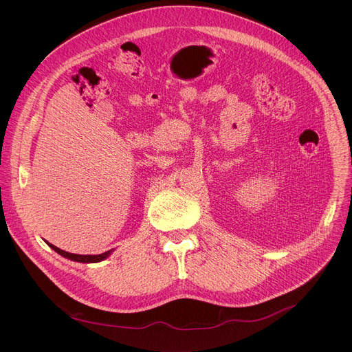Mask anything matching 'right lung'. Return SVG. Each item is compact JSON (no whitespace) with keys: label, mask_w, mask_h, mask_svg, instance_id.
I'll use <instances>...</instances> for the list:
<instances>
[{"label":"right lung","mask_w":352,"mask_h":352,"mask_svg":"<svg viewBox=\"0 0 352 352\" xmlns=\"http://www.w3.org/2000/svg\"><path fill=\"white\" fill-rule=\"evenodd\" d=\"M45 243H47L50 248H52L53 250H56V252H57L58 255H61V256H64V258H67V259H69V261L79 262V263H97V262H102V261L107 259V258L114 252V249H110V250H107V252L100 254V255H76V254L65 252V250L57 248L56 245L50 243V242H47V241H45Z\"/></svg>","instance_id":"1"}]
</instances>
